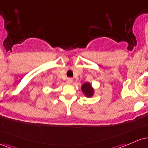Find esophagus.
<instances>
[{"instance_id":"esophagus-1","label":"esophagus","mask_w":148,"mask_h":148,"mask_svg":"<svg viewBox=\"0 0 148 148\" xmlns=\"http://www.w3.org/2000/svg\"><path fill=\"white\" fill-rule=\"evenodd\" d=\"M72 82H73V79L72 78H68L67 80H66V83H67V84H71Z\"/></svg>"}]
</instances>
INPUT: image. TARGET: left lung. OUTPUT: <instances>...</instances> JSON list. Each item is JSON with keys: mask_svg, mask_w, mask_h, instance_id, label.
Listing matches in <instances>:
<instances>
[{"mask_svg": "<svg viewBox=\"0 0 148 148\" xmlns=\"http://www.w3.org/2000/svg\"><path fill=\"white\" fill-rule=\"evenodd\" d=\"M81 91L83 93L84 96L87 97H92L94 94V89L92 86V84L90 82H84V84H82L81 86Z\"/></svg>", "mask_w": 148, "mask_h": 148, "instance_id": "obj_1", "label": "left lung"}]
</instances>
